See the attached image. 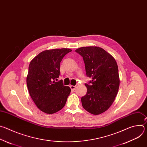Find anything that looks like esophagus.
Masks as SVG:
<instances>
[{
	"label": "esophagus",
	"instance_id": "obj_1",
	"mask_svg": "<svg viewBox=\"0 0 147 147\" xmlns=\"http://www.w3.org/2000/svg\"><path fill=\"white\" fill-rule=\"evenodd\" d=\"M70 88H71V90H72V91H74L75 90V89H76V86H70Z\"/></svg>",
	"mask_w": 147,
	"mask_h": 147
}]
</instances>
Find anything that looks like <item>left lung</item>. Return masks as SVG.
Here are the masks:
<instances>
[{"instance_id":"left-lung-1","label":"left lung","mask_w":147,"mask_h":147,"mask_svg":"<svg viewBox=\"0 0 147 147\" xmlns=\"http://www.w3.org/2000/svg\"><path fill=\"white\" fill-rule=\"evenodd\" d=\"M83 57L86 74L92 78L86 84L87 92L81 98L82 107L97 115L107 111L117 94L120 78L117 63L106 51L98 47H81L76 50Z\"/></svg>"}]
</instances>
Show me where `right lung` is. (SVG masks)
<instances>
[{"label":"right lung","instance_id":"1","mask_svg":"<svg viewBox=\"0 0 147 147\" xmlns=\"http://www.w3.org/2000/svg\"><path fill=\"white\" fill-rule=\"evenodd\" d=\"M72 51L69 48L46 50L30 62L27 76L30 95L37 108L47 114H53L65 105L71 89L55 82L60 75V63L63 57Z\"/></svg>","mask_w":147,"mask_h":147}]
</instances>
